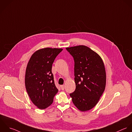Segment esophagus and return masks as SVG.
<instances>
[{"mask_svg":"<svg viewBox=\"0 0 132 132\" xmlns=\"http://www.w3.org/2000/svg\"><path fill=\"white\" fill-rule=\"evenodd\" d=\"M61 89H62V90H64V88H65V85H61Z\"/></svg>","mask_w":132,"mask_h":132,"instance_id":"1","label":"esophagus"}]
</instances>
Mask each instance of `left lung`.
Masks as SVG:
<instances>
[{
	"label": "left lung",
	"instance_id": "1",
	"mask_svg": "<svg viewBox=\"0 0 132 132\" xmlns=\"http://www.w3.org/2000/svg\"><path fill=\"white\" fill-rule=\"evenodd\" d=\"M66 49L75 61L76 87L70 96L78 110L89 111L96 105L105 90L106 77L104 63L97 53L86 46Z\"/></svg>",
	"mask_w": 132,
	"mask_h": 132
}]
</instances>
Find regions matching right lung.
Listing matches in <instances>:
<instances>
[{
	"instance_id": "obj_1",
	"label": "right lung",
	"mask_w": 132,
	"mask_h": 132,
	"mask_svg": "<svg viewBox=\"0 0 132 132\" xmlns=\"http://www.w3.org/2000/svg\"><path fill=\"white\" fill-rule=\"evenodd\" d=\"M62 50L51 48L39 49L32 55L27 64L26 88L31 100L39 109L49 107L58 92L51 70L55 57Z\"/></svg>"
}]
</instances>
